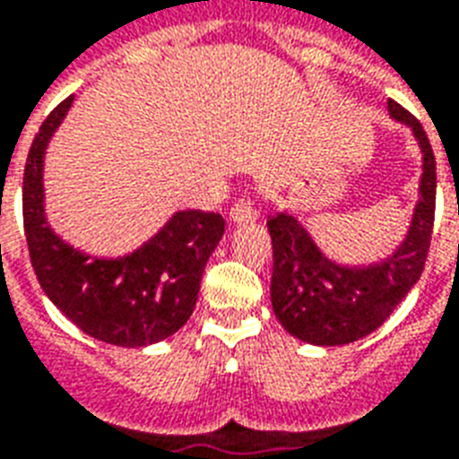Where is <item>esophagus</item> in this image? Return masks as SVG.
<instances>
[{
	"instance_id": "obj_1",
	"label": "esophagus",
	"mask_w": 459,
	"mask_h": 459,
	"mask_svg": "<svg viewBox=\"0 0 459 459\" xmlns=\"http://www.w3.org/2000/svg\"><path fill=\"white\" fill-rule=\"evenodd\" d=\"M257 219V209L250 199H238L236 204L230 206V221L243 223V221H255Z\"/></svg>"
}]
</instances>
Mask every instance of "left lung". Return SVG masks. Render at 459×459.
Listing matches in <instances>:
<instances>
[{"instance_id": "8db88e82", "label": "left lung", "mask_w": 459, "mask_h": 459, "mask_svg": "<svg viewBox=\"0 0 459 459\" xmlns=\"http://www.w3.org/2000/svg\"><path fill=\"white\" fill-rule=\"evenodd\" d=\"M387 108L393 117L411 125L424 149L421 199L407 240L390 260L368 269L337 267L315 247L293 216L276 214L267 219L274 257L272 306L279 323L293 337L310 344H349L377 330L419 281L431 250L438 183L436 156L421 122L393 98Z\"/></svg>"}]
</instances>
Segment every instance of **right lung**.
I'll use <instances>...</instances> for the list:
<instances>
[{
  "label": "right lung",
  "mask_w": 459,
  "mask_h": 459,
  "mask_svg": "<svg viewBox=\"0 0 459 459\" xmlns=\"http://www.w3.org/2000/svg\"><path fill=\"white\" fill-rule=\"evenodd\" d=\"M66 98L38 129L23 170V233L45 296L82 332L115 346H146L190 320L202 272L226 229L216 212H180L129 257L89 260L65 245L43 214V153L69 110Z\"/></svg>",
  "instance_id": "obj_1"
}]
</instances>
